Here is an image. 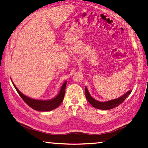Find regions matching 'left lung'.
<instances>
[{
    "label": "left lung",
    "instance_id": "obj_1",
    "mask_svg": "<svg viewBox=\"0 0 148 148\" xmlns=\"http://www.w3.org/2000/svg\"><path fill=\"white\" fill-rule=\"evenodd\" d=\"M131 92L132 90H129V91H127L126 94H124L123 96L116 99H113L106 102H99L96 101V99H94L93 97H92V96L90 95L88 89H87L86 87H85V94L87 100L88 101L89 103L91 104L94 108L99 109H103V110H108V109H113L114 108L118 106L119 104L123 103V102L129 96V95H130Z\"/></svg>",
    "mask_w": 148,
    "mask_h": 148
}]
</instances>
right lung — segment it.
<instances>
[{"label": "right lung", "mask_w": 148, "mask_h": 148, "mask_svg": "<svg viewBox=\"0 0 148 148\" xmlns=\"http://www.w3.org/2000/svg\"><path fill=\"white\" fill-rule=\"evenodd\" d=\"M13 83V82H12ZM67 82L65 81L61 89L60 90V92L58 95L54 98H53L50 100H37L28 97L21 93L18 89L16 88V86L13 83L14 88H16L17 92L19 94V96L22 97V99L24 101L25 103L29 106L31 108L34 109V110L38 111H50L53 110L59 106L60 104L62 103L64 99V94H65V90Z\"/></svg>", "instance_id": "right-lung-1"}]
</instances>
